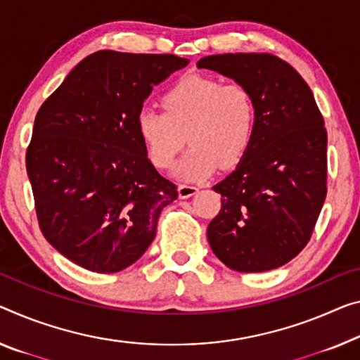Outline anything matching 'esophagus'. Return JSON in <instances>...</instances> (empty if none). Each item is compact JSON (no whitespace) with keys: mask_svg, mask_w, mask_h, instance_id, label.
<instances>
[{"mask_svg":"<svg viewBox=\"0 0 360 360\" xmlns=\"http://www.w3.org/2000/svg\"><path fill=\"white\" fill-rule=\"evenodd\" d=\"M196 193H198V188L193 185H180L179 186V196L181 199H188V198L195 196Z\"/></svg>","mask_w":360,"mask_h":360,"instance_id":"1","label":"esophagus"}]
</instances>
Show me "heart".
<instances>
[{"label":"heart","instance_id":"1","mask_svg":"<svg viewBox=\"0 0 360 360\" xmlns=\"http://www.w3.org/2000/svg\"><path fill=\"white\" fill-rule=\"evenodd\" d=\"M162 106L165 112L143 108L136 130L149 161L159 169L172 167L185 141L190 143L175 170L180 179L202 180L217 164L233 167L251 146L257 114L246 86L186 75L162 96Z\"/></svg>","mask_w":360,"mask_h":360}]
</instances>
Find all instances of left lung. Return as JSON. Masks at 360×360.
<instances>
[{"mask_svg":"<svg viewBox=\"0 0 360 360\" xmlns=\"http://www.w3.org/2000/svg\"><path fill=\"white\" fill-rule=\"evenodd\" d=\"M246 86L256 103L251 146L212 190L222 209L207 226L215 256L236 272H267L302 251L327 196V130L311 88L267 53L198 60Z\"/></svg>","mask_w":360,"mask_h":360,"instance_id":"1","label":"left lung"}]
</instances>
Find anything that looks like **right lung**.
<instances>
[{
  "label": "right lung",
  "instance_id": "1",
  "mask_svg": "<svg viewBox=\"0 0 360 360\" xmlns=\"http://www.w3.org/2000/svg\"><path fill=\"white\" fill-rule=\"evenodd\" d=\"M188 63L103 49L77 64L38 110L25 158L38 224L80 267L115 274L135 264L179 196L148 159L136 115L153 88Z\"/></svg>",
  "mask_w": 360,
  "mask_h": 360
}]
</instances>
